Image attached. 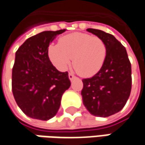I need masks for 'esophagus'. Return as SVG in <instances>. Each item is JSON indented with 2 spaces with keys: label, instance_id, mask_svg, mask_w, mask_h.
I'll use <instances>...</instances> for the list:
<instances>
[{
  "label": "esophagus",
  "instance_id": "34e87169",
  "mask_svg": "<svg viewBox=\"0 0 145 145\" xmlns=\"http://www.w3.org/2000/svg\"><path fill=\"white\" fill-rule=\"evenodd\" d=\"M68 78H69V79L72 81V80H73V79L76 78V77H75V76H74V74H72V72H69V74H68Z\"/></svg>",
  "mask_w": 145,
  "mask_h": 145
}]
</instances>
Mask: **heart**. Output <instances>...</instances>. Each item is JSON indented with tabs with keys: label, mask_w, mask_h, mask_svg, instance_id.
Segmentation results:
<instances>
[{
	"label": "heart",
	"mask_w": 145,
	"mask_h": 145,
	"mask_svg": "<svg viewBox=\"0 0 145 145\" xmlns=\"http://www.w3.org/2000/svg\"><path fill=\"white\" fill-rule=\"evenodd\" d=\"M106 55L105 43L97 36L72 33L61 37L58 44H51L48 56L58 70L64 71L72 58L75 70L82 77L95 75L102 67Z\"/></svg>",
	"instance_id": "b5f03b06"
}]
</instances>
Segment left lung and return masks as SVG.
<instances>
[{"label":"left lung","instance_id":"8db88e82","mask_svg":"<svg viewBox=\"0 0 145 145\" xmlns=\"http://www.w3.org/2000/svg\"><path fill=\"white\" fill-rule=\"evenodd\" d=\"M87 30L105 43L106 55L98 72L82 80V101L91 115L107 117L121 110L129 98L131 64L125 48L112 35L96 29Z\"/></svg>","mask_w":145,"mask_h":145}]
</instances>
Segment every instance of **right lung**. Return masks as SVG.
I'll use <instances>...</instances> for the list:
<instances>
[{"mask_svg":"<svg viewBox=\"0 0 145 145\" xmlns=\"http://www.w3.org/2000/svg\"><path fill=\"white\" fill-rule=\"evenodd\" d=\"M65 30L41 32L26 39L16 51L12 92L19 107L33 119L53 118L71 85L68 72L57 71L48 56L50 43Z\"/></svg>","mask_w":145,"mask_h":145,"instance_id":"1","label":"right lung"}]
</instances>
